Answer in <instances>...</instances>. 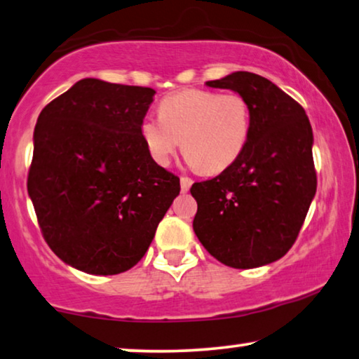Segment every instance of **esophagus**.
<instances>
[{"instance_id": "1", "label": "esophagus", "mask_w": 359, "mask_h": 359, "mask_svg": "<svg viewBox=\"0 0 359 359\" xmlns=\"http://www.w3.org/2000/svg\"><path fill=\"white\" fill-rule=\"evenodd\" d=\"M191 184H194V180L190 177H187V175H182L180 177V187H182V191H189Z\"/></svg>"}]
</instances>
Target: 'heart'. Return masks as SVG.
<instances>
[{"mask_svg":"<svg viewBox=\"0 0 359 359\" xmlns=\"http://www.w3.org/2000/svg\"><path fill=\"white\" fill-rule=\"evenodd\" d=\"M158 112L159 117L143 119L140 132L159 165L170 163L182 138L187 163L217 174L237 161L248 143L251 109L237 92L180 90L163 98Z\"/></svg>","mask_w":359,"mask_h":359,"instance_id":"b5f03b06","label":"heart"}]
</instances>
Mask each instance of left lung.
I'll use <instances>...</instances> for the list:
<instances>
[{"label":"left lung","mask_w":359,"mask_h":359,"mask_svg":"<svg viewBox=\"0 0 359 359\" xmlns=\"http://www.w3.org/2000/svg\"><path fill=\"white\" fill-rule=\"evenodd\" d=\"M206 85L247 98L251 130L237 161L191 185L194 231L222 264H269L295 243L316 195L311 124L302 104L258 74L238 71Z\"/></svg>","instance_id":"left-lung-1"}]
</instances>
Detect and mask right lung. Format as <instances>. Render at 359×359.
<instances>
[{"label":"right lung","instance_id":"add662e5","mask_svg":"<svg viewBox=\"0 0 359 359\" xmlns=\"http://www.w3.org/2000/svg\"><path fill=\"white\" fill-rule=\"evenodd\" d=\"M154 93L82 79L36 121L27 190L48 247L87 274L135 266L180 191L142 138Z\"/></svg>","mask_w":359,"mask_h":359}]
</instances>
